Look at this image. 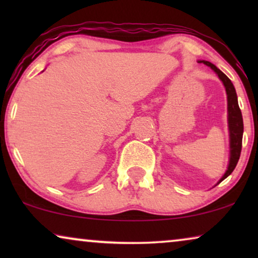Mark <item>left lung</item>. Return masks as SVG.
<instances>
[{
  "label": "left lung",
  "instance_id": "8db88e82",
  "mask_svg": "<svg viewBox=\"0 0 258 258\" xmlns=\"http://www.w3.org/2000/svg\"><path fill=\"white\" fill-rule=\"evenodd\" d=\"M199 63H203L208 67H210L215 73L217 74L218 79L222 81L225 88V93H227V101H228V129H229V149H230V155H229V164L224 175L222 176L218 183H221L223 179L228 177L229 175L234 171L236 164L241 156L242 150V137H243V118L241 109L238 107L237 94H236L234 84L229 77L222 73L216 66L209 61H204L201 59ZM217 183V184H218Z\"/></svg>",
  "mask_w": 258,
  "mask_h": 258
}]
</instances>
